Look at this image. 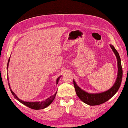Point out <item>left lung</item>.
I'll list each match as a JSON object with an SVG mask.
<instances>
[{
	"instance_id": "8db88e82",
	"label": "left lung",
	"mask_w": 128,
	"mask_h": 128,
	"mask_svg": "<svg viewBox=\"0 0 128 128\" xmlns=\"http://www.w3.org/2000/svg\"><path fill=\"white\" fill-rule=\"evenodd\" d=\"M110 47L112 49L113 52L116 54V56L118 60V76L114 85L109 90L105 91L102 93L100 94H89L82 90L76 84L74 80L73 81L74 86L75 89L76 93L78 98L86 104H88L90 106H96L99 105L102 103L107 102V100L111 98L116 92L118 91L120 86L121 85L122 76H123V70H122L121 60L120 56L114 46L110 45Z\"/></svg>"
}]
</instances>
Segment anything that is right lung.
Instances as JSON below:
<instances>
[{
	"mask_svg": "<svg viewBox=\"0 0 128 128\" xmlns=\"http://www.w3.org/2000/svg\"><path fill=\"white\" fill-rule=\"evenodd\" d=\"M10 56L9 57V60H8V64H7V69H8V66H9V62H10ZM60 78V77H59ZM59 78H57L56 80V84H58V81L59 80ZM8 85H9V88H10V90L12 92V94H13L14 97L15 98L18 100L19 102H20L21 103H22L24 105H25L27 107H28L29 108H31V109H33V110H42L43 109V108H45L49 105H50L51 104V103L53 101V100L54 99V98H55L56 96V92L55 94H54L53 96L50 97V98H48L46 100H44V101H42V102H25V101H23V100H21L18 98L16 96V94L14 93V92L12 91V89H11L10 87V84L9 83H8Z\"/></svg>",
	"mask_w": 128,
	"mask_h": 128,
	"instance_id": "right-lung-1",
	"label": "right lung"
}]
</instances>
